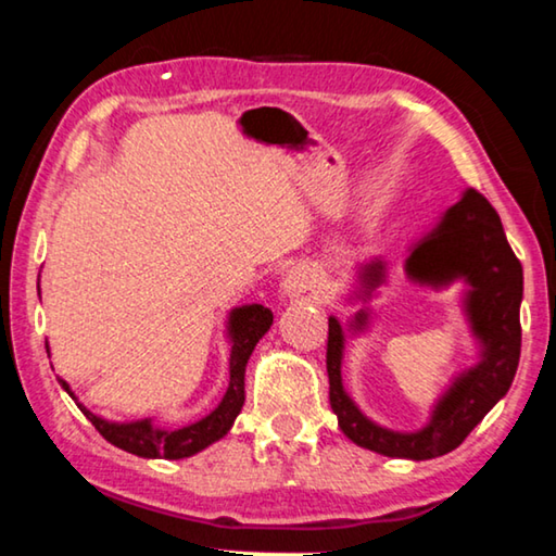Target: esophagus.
I'll return each mask as SVG.
<instances>
[{
  "mask_svg": "<svg viewBox=\"0 0 556 556\" xmlns=\"http://www.w3.org/2000/svg\"><path fill=\"white\" fill-rule=\"evenodd\" d=\"M281 287H285V294L300 296L304 292H309V289L314 287V277L309 269L294 267V269H289V275L285 277V281H281Z\"/></svg>",
  "mask_w": 556,
  "mask_h": 556,
  "instance_id": "1",
  "label": "esophagus"
}]
</instances>
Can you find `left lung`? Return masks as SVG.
Wrapping results in <instances>:
<instances>
[{
    "label": "left lung",
    "mask_w": 556,
    "mask_h": 556,
    "mask_svg": "<svg viewBox=\"0 0 556 556\" xmlns=\"http://www.w3.org/2000/svg\"><path fill=\"white\" fill-rule=\"evenodd\" d=\"M404 271L421 287L442 289L457 279L467 285L464 314L479 342V362L454 377L450 389L439 396L425 427L417 432H394L364 417L342 384L344 329L354 334L367 329L369 312L359 309L350 327H342L337 317H329V404L339 419V429L354 444L384 457L421 462L457 450L471 429L484 419V414L509 392L521 350L519 304L525 277L502 229L500 214L477 189H467L459 202L442 214L437 227L412 247ZM384 277L387 267L382 260L364 264L354 296L367 302Z\"/></svg>",
    "instance_id": "8db88e82"
}]
</instances>
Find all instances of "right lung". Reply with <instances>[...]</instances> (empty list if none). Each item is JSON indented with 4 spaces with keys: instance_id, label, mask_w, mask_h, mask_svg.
<instances>
[{
    "instance_id": "1",
    "label": "right lung",
    "mask_w": 556,
    "mask_h": 556,
    "mask_svg": "<svg viewBox=\"0 0 556 556\" xmlns=\"http://www.w3.org/2000/svg\"><path fill=\"white\" fill-rule=\"evenodd\" d=\"M275 314L262 304H244L229 312L227 334L231 339L229 352V387L217 409L206 414L204 419L194 421V425L181 429H162L152 425V419H137V421H106L97 414L89 412L85 404L77 402V396L70 389V384L60 379V384L66 394L77 402L81 414L92 421L94 429L102 434L106 442L119 446V450L137 454V457L147 459H185L192 454L206 450V446L225 437L231 425H235L237 414L242 412L244 404V369L250 362L254 346L260 339L267 334Z\"/></svg>"
}]
</instances>
